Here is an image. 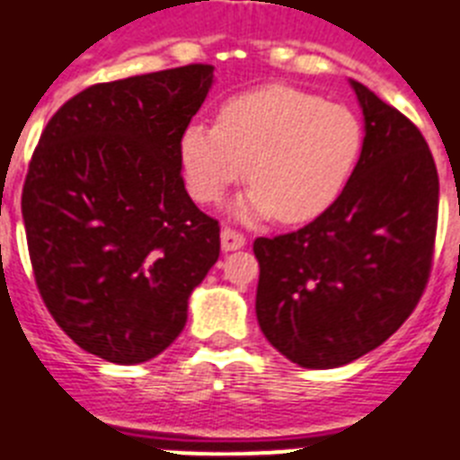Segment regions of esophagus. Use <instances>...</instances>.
<instances>
[{"label":"esophagus","mask_w":460,"mask_h":460,"mask_svg":"<svg viewBox=\"0 0 460 460\" xmlns=\"http://www.w3.org/2000/svg\"><path fill=\"white\" fill-rule=\"evenodd\" d=\"M245 245V238L243 234H238L236 229H222V251L224 252H231V251H241Z\"/></svg>","instance_id":"1"}]
</instances>
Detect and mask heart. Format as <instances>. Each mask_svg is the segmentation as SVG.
<instances>
[{
	"label": "heart",
	"mask_w": 460,
	"mask_h": 460,
	"mask_svg": "<svg viewBox=\"0 0 460 460\" xmlns=\"http://www.w3.org/2000/svg\"><path fill=\"white\" fill-rule=\"evenodd\" d=\"M363 150L350 110L288 85L231 97L217 126L195 121L181 136V169L195 200H219L245 173L241 219L277 215L298 224L320 217L349 183Z\"/></svg>",
	"instance_id": "heart-1"
}]
</instances>
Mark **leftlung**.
<instances>
[{"label": "left lung", "instance_id": "left-lung-1", "mask_svg": "<svg viewBox=\"0 0 460 460\" xmlns=\"http://www.w3.org/2000/svg\"><path fill=\"white\" fill-rule=\"evenodd\" d=\"M365 119L360 159L334 205L298 231L255 238V313L281 356L339 367L413 313L435 252L439 176L418 126L350 81Z\"/></svg>", "mask_w": 460, "mask_h": 460}]
</instances>
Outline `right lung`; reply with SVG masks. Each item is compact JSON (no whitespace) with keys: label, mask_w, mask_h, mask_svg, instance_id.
I'll return each instance as SVG.
<instances>
[{"label":"right lung","mask_w":460,"mask_h":460,"mask_svg":"<svg viewBox=\"0 0 460 460\" xmlns=\"http://www.w3.org/2000/svg\"><path fill=\"white\" fill-rule=\"evenodd\" d=\"M215 66L97 83L49 119L21 195L35 284L83 350L146 363L183 332L219 258V222L181 176V136Z\"/></svg>","instance_id":"right-lung-1"}]
</instances>
